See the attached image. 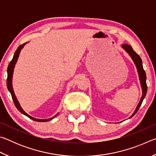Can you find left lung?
<instances>
[{"label": "left lung", "instance_id": "1", "mask_svg": "<svg viewBox=\"0 0 156 156\" xmlns=\"http://www.w3.org/2000/svg\"><path fill=\"white\" fill-rule=\"evenodd\" d=\"M122 49L124 50H125L126 53L131 56V59L133 60V61L135 64L136 69H137V72H138V76H139V80L140 82V85L142 87V97L140 98V100L138 102V105L136 108L135 111L133 113L129 118H131L133 117V116L136 114L138 112L140 107L141 106L142 102L143 101L144 98H145V96L147 94V83H146V80H147V76H146V73H145L144 69H143V66H142V59L139 56L138 54H137L136 53L133 51V49H132V47L131 45H129L127 44H122Z\"/></svg>", "mask_w": 156, "mask_h": 156}]
</instances>
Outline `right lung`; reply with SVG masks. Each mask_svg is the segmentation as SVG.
<instances>
[{"instance_id":"1","label":"right lung","mask_w":156,"mask_h":156,"mask_svg":"<svg viewBox=\"0 0 156 156\" xmlns=\"http://www.w3.org/2000/svg\"><path fill=\"white\" fill-rule=\"evenodd\" d=\"M27 43H24L22 45H20L19 47H18V49H16V51H15V54L14 55V57H13V58L12 60V61L9 62V64L8 65V67H7V89H8L9 91L10 92V94L12 95V99L14 100V105L17 108L18 110L19 111V112L23 113V115H25L27 116V117L30 118V119L33 120L34 121H37V122H47V121H49V120H51L52 119H54L55 117H56V116L58 115V113H57L56 115H55L54 117H52L51 118H48V119H38V118H34L32 116L30 115L29 114H27V113H26L22 107H21L19 103V102H18V100L17 99L16 96V95L14 94V89H13V86H12V78H13V73H14V67H15V65L16 64L17 62V60L18 57H19V54L20 53V51L22 50V49L24 47V46L25 45V44Z\"/></svg>"}]
</instances>
